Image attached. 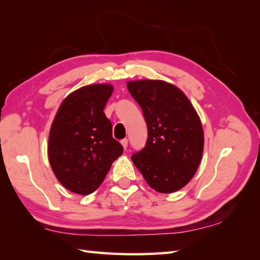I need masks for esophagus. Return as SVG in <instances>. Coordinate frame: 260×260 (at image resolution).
Returning a JSON list of instances; mask_svg holds the SVG:
<instances>
[{"label": "esophagus", "instance_id": "34e87169", "mask_svg": "<svg viewBox=\"0 0 260 260\" xmlns=\"http://www.w3.org/2000/svg\"><path fill=\"white\" fill-rule=\"evenodd\" d=\"M121 145H122V147L124 149L128 148V139H122V140H121Z\"/></svg>", "mask_w": 260, "mask_h": 260}]
</instances>
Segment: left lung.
<instances>
[{
  "label": "left lung",
  "mask_w": 260,
  "mask_h": 260,
  "mask_svg": "<svg viewBox=\"0 0 260 260\" xmlns=\"http://www.w3.org/2000/svg\"><path fill=\"white\" fill-rule=\"evenodd\" d=\"M139 103L148 126L146 147L131 160L155 191L183 188L197 171L204 151V130L198 113L183 92L161 80L126 83Z\"/></svg>",
  "instance_id": "1"
}]
</instances>
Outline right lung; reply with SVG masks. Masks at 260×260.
Listing matches in <instances>:
<instances>
[{
	"instance_id": "right-lung-1",
	"label": "right lung",
	"mask_w": 260,
	"mask_h": 260,
	"mask_svg": "<svg viewBox=\"0 0 260 260\" xmlns=\"http://www.w3.org/2000/svg\"><path fill=\"white\" fill-rule=\"evenodd\" d=\"M112 92L111 84L82 86L63 100L52 122L51 168L62 186L74 193L85 196L96 190L123 152L103 112Z\"/></svg>"
}]
</instances>
